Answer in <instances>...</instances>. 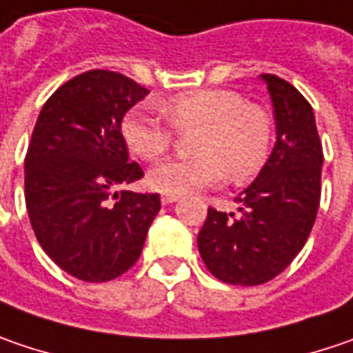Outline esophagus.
<instances>
[{
  "label": "esophagus",
  "mask_w": 353,
  "mask_h": 353,
  "mask_svg": "<svg viewBox=\"0 0 353 353\" xmlns=\"http://www.w3.org/2000/svg\"><path fill=\"white\" fill-rule=\"evenodd\" d=\"M177 199H179V196H174V194H163V196H161V203H163V205H168V203H176Z\"/></svg>",
  "instance_id": "esophagus-1"
}]
</instances>
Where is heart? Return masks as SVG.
<instances>
[{
    "mask_svg": "<svg viewBox=\"0 0 353 353\" xmlns=\"http://www.w3.org/2000/svg\"><path fill=\"white\" fill-rule=\"evenodd\" d=\"M165 121L148 105H137L121 121L130 150L141 159H157L174 143L177 130L199 125L194 157H177L156 165L148 181L161 194H190L221 183L228 172L245 181L265 163L272 148V117L254 103L228 90H196L174 95L161 103Z\"/></svg>",
    "mask_w": 353,
    "mask_h": 353,
    "instance_id": "heart-1",
    "label": "heart"
}]
</instances>
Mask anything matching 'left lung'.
<instances>
[{
  "mask_svg": "<svg viewBox=\"0 0 353 353\" xmlns=\"http://www.w3.org/2000/svg\"><path fill=\"white\" fill-rule=\"evenodd\" d=\"M276 119V143L258 177L239 194V216L208 210L197 234L205 268L225 283L274 280L301 252L320 208L321 154L314 110L285 79L261 73Z\"/></svg>",
  "mask_w": 353,
  "mask_h": 353,
  "instance_id": "8db88e82",
  "label": "left lung"
}]
</instances>
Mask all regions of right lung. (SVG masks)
<instances>
[{"label":"right lung","instance_id":"add662e5","mask_svg":"<svg viewBox=\"0 0 353 353\" xmlns=\"http://www.w3.org/2000/svg\"><path fill=\"white\" fill-rule=\"evenodd\" d=\"M150 94L92 70L46 101L26 156V205L43 252L70 276L110 281L134 265L161 203L123 190L143 176L130 161L121 119Z\"/></svg>","mask_w":353,"mask_h":353}]
</instances>
